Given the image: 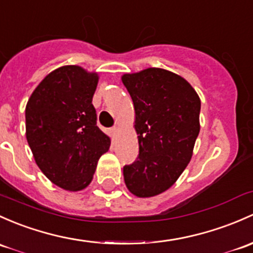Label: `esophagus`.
I'll return each mask as SVG.
<instances>
[{
	"instance_id": "obj_1",
	"label": "esophagus",
	"mask_w": 253,
	"mask_h": 253,
	"mask_svg": "<svg viewBox=\"0 0 253 253\" xmlns=\"http://www.w3.org/2000/svg\"><path fill=\"white\" fill-rule=\"evenodd\" d=\"M110 133L111 135H114V137H116V135L119 134V127H113V128H110Z\"/></svg>"
}]
</instances>
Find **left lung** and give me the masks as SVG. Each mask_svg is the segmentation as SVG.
<instances>
[{"label":"left lung","instance_id":"obj_1","mask_svg":"<svg viewBox=\"0 0 253 253\" xmlns=\"http://www.w3.org/2000/svg\"><path fill=\"white\" fill-rule=\"evenodd\" d=\"M134 105L139 155L124 167L126 187L139 198L159 195L174 184L189 164L200 132L201 102L177 74L149 68L125 74Z\"/></svg>","mask_w":253,"mask_h":253}]
</instances>
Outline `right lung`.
Returning a JSON list of instances; mask_svg holds the SVG:
<instances>
[{"label":"right lung","instance_id":"add662e5","mask_svg":"<svg viewBox=\"0 0 253 253\" xmlns=\"http://www.w3.org/2000/svg\"><path fill=\"white\" fill-rule=\"evenodd\" d=\"M98 79L81 66H62L42 80L26 104V139L37 166L65 190L84 189L110 147L92 104Z\"/></svg>","mask_w":253,"mask_h":253}]
</instances>
